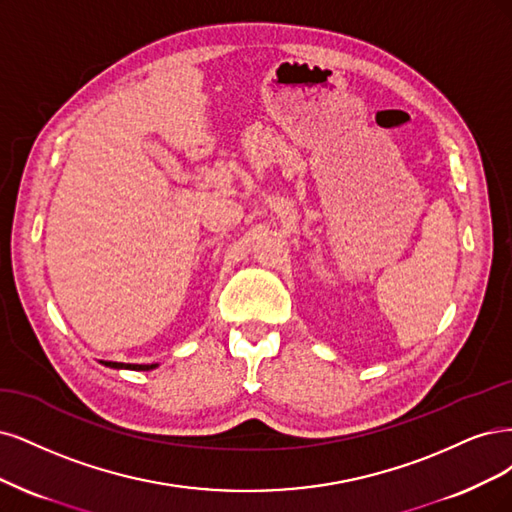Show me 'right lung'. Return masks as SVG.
<instances>
[{"label":"right lung","instance_id":"right-lung-1","mask_svg":"<svg viewBox=\"0 0 512 512\" xmlns=\"http://www.w3.org/2000/svg\"><path fill=\"white\" fill-rule=\"evenodd\" d=\"M104 366L108 368H117V370H138V372H146V370H153L159 364H119V361H102Z\"/></svg>","mask_w":512,"mask_h":512}]
</instances>
